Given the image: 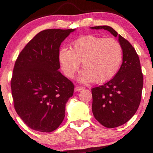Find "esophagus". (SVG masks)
<instances>
[{"mask_svg": "<svg viewBox=\"0 0 153 153\" xmlns=\"http://www.w3.org/2000/svg\"><path fill=\"white\" fill-rule=\"evenodd\" d=\"M82 89H84L82 87H80V86H76L75 87V91H80L81 90H82Z\"/></svg>", "mask_w": 153, "mask_h": 153, "instance_id": "esophagus-1", "label": "esophagus"}]
</instances>
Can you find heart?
<instances>
[{
    "instance_id": "heart-1",
    "label": "heart",
    "mask_w": 153,
    "mask_h": 153,
    "mask_svg": "<svg viewBox=\"0 0 153 153\" xmlns=\"http://www.w3.org/2000/svg\"><path fill=\"white\" fill-rule=\"evenodd\" d=\"M123 59V48L114 38H105L94 35L82 36L75 40L71 50L63 48L58 59L63 72L73 78L80 68H84L78 77L82 83H103L115 76Z\"/></svg>"
}]
</instances>
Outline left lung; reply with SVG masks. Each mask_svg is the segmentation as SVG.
<instances>
[{"label":"left lung","instance_id":"8db88e82","mask_svg":"<svg viewBox=\"0 0 153 153\" xmlns=\"http://www.w3.org/2000/svg\"><path fill=\"white\" fill-rule=\"evenodd\" d=\"M104 29L117 37L123 48V64L113 79L91 89L92 113L95 119L107 128L121 126L129 120L141 100L143 76L135 49L130 42L108 26L91 27Z\"/></svg>","mask_w":153,"mask_h":153}]
</instances>
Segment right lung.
Instances as JSON below:
<instances>
[{
    "instance_id": "add662e5",
    "label": "right lung",
    "mask_w": 153,
    "mask_h": 153,
    "mask_svg": "<svg viewBox=\"0 0 153 153\" xmlns=\"http://www.w3.org/2000/svg\"><path fill=\"white\" fill-rule=\"evenodd\" d=\"M75 29L44 30L24 47L16 60L11 79L14 106L30 129L51 132L59 127L74 85L59 69L62 42Z\"/></svg>"
}]
</instances>
